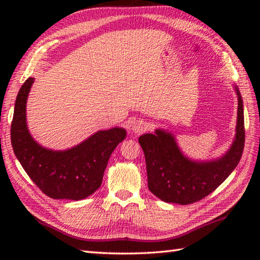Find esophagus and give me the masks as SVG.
Here are the masks:
<instances>
[{"mask_svg": "<svg viewBox=\"0 0 260 260\" xmlns=\"http://www.w3.org/2000/svg\"><path fill=\"white\" fill-rule=\"evenodd\" d=\"M147 128H148L147 123L142 119H136L133 121V124H132V132L136 134L143 133V132H145Z\"/></svg>", "mask_w": 260, "mask_h": 260, "instance_id": "obj_1", "label": "esophagus"}]
</instances>
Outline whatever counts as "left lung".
Masks as SVG:
<instances>
[{"mask_svg": "<svg viewBox=\"0 0 260 260\" xmlns=\"http://www.w3.org/2000/svg\"><path fill=\"white\" fill-rule=\"evenodd\" d=\"M238 117L236 137L228 152L218 159L196 162L184 156L174 136L163 129L140 136L144 151L148 189L164 202L190 204L213 192L238 165L245 146L244 104L237 86Z\"/></svg>", "mask_w": 260, "mask_h": 260, "instance_id": "left-lung-1", "label": "left lung"}]
</instances>
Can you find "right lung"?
I'll return each instance as SVG.
<instances>
[{
  "label": "right lung",
  "mask_w": 260,
  "mask_h": 260,
  "mask_svg": "<svg viewBox=\"0 0 260 260\" xmlns=\"http://www.w3.org/2000/svg\"><path fill=\"white\" fill-rule=\"evenodd\" d=\"M35 79L27 78L16 96L11 143L22 168L45 194L52 199L81 200L102 185L105 169L115 147L126 137L120 127L99 131L66 151L42 147L26 126V99Z\"/></svg>",
  "instance_id": "obj_1"
}]
</instances>
